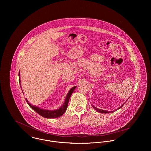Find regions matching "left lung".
Here are the masks:
<instances>
[{
    "label": "left lung",
    "instance_id": "obj_1",
    "mask_svg": "<svg viewBox=\"0 0 151 151\" xmlns=\"http://www.w3.org/2000/svg\"><path fill=\"white\" fill-rule=\"evenodd\" d=\"M124 104H125V103H124ZM124 104H123L121 106H120V107L118 108V109H116V110L122 108V107L124 105ZM92 106L93 108L94 109H95V110H96L98 112L101 113H113V112H114V111H116V110H113V111H108V110H103V109H98V108H96V107H95V106H94L93 105H92Z\"/></svg>",
    "mask_w": 151,
    "mask_h": 151
}]
</instances>
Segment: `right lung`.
<instances>
[{
  "mask_svg": "<svg viewBox=\"0 0 151 151\" xmlns=\"http://www.w3.org/2000/svg\"><path fill=\"white\" fill-rule=\"evenodd\" d=\"M19 80H20V86H21L20 71L19 73ZM21 87H22V86H21ZM76 86H74L69 90L68 92L67 93V95L65 98V102L63 104V105L59 109H55V110H48V109H42V108L34 106V105L31 104L28 102L27 99H25V101H26L27 103L28 104V105L31 107V109H32L34 110H35L37 113H38L40 115H41V116H42L43 117L47 118V119L57 118V117H59L62 116L65 111V110L67 108L68 101H69V99L70 98V96H71L72 93L73 92V91H74V89H76ZM23 94H24V93H23Z\"/></svg>",
  "mask_w": 151,
  "mask_h": 151,
  "instance_id": "add662e5",
  "label": "right lung"
}]
</instances>
